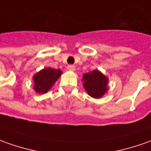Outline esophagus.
Returning <instances> with one entry per match:
<instances>
[{
  "instance_id": "1",
  "label": "esophagus",
  "mask_w": 151,
  "mask_h": 151,
  "mask_svg": "<svg viewBox=\"0 0 151 151\" xmlns=\"http://www.w3.org/2000/svg\"><path fill=\"white\" fill-rule=\"evenodd\" d=\"M67 68H68V70H70V71H74V70H75V66H74V65H73V64H68Z\"/></svg>"
}]
</instances>
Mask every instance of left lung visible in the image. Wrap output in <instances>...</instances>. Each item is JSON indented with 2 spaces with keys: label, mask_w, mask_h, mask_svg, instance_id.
Wrapping results in <instances>:
<instances>
[{
  "label": "left lung",
  "mask_w": 151,
  "mask_h": 151,
  "mask_svg": "<svg viewBox=\"0 0 151 151\" xmlns=\"http://www.w3.org/2000/svg\"><path fill=\"white\" fill-rule=\"evenodd\" d=\"M84 81L83 86L88 95L94 98L101 97L107 91V81L108 79L101 72L98 70L85 73L83 77Z\"/></svg>",
  "instance_id": "1"
}]
</instances>
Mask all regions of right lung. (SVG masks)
Instances as JSON below:
<instances>
[{"label":"right lung","instance_id":"add662e5","mask_svg":"<svg viewBox=\"0 0 151 151\" xmlns=\"http://www.w3.org/2000/svg\"><path fill=\"white\" fill-rule=\"evenodd\" d=\"M62 73L59 69H54L51 68H45L34 76L35 81V90L38 93H45L58 80Z\"/></svg>","mask_w":151,"mask_h":151}]
</instances>
